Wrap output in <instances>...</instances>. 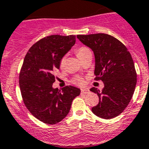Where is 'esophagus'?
Returning a JSON list of instances; mask_svg holds the SVG:
<instances>
[{"instance_id": "1", "label": "esophagus", "mask_w": 149, "mask_h": 149, "mask_svg": "<svg viewBox=\"0 0 149 149\" xmlns=\"http://www.w3.org/2000/svg\"><path fill=\"white\" fill-rule=\"evenodd\" d=\"M89 93V89H81V94H88Z\"/></svg>"}]
</instances>
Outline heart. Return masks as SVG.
<instances>
[{
  "mask_svg": "<svg viewBox=\"0 0 149 149\" xmlns=\"http://www.w3.org/2000/svg\"><path fill=\"white\" fill-rule=\"evenodd\" d=\"M89 52H90L89 49L87 47H85V46H81V47H79V48H77V49L75 50V54L77 55V56L80 59V60L82 58L83 56H85L86 54L89 53ZM65 56H63V57H62V58L60 59V63H59V64H60V66L61 67V68L63 67V65L65 64ZM73 83H74V84H77V85H83V84H84V79H83V77H81V76H76L75 77H74Z\"/></svg>",
  "mask_w": 149,
  "mask_h": 149,
  "instance_id": "1",
  "label": "heart"
}]
</instances>
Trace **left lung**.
<instances>
[{"label": "left lung", "mask_w": 149, "mask_h": 149, "mask_svg": "<svg viewBox=\"0 0 149 149\" xmlns=\"http://www.w3.org/2000/svg\"><path fill=\"white\" fill-rule=\"evenodd\" d=\"M77 37L94 52V80H101L104 84L101 93L95 87L90 89L99 98L92 111L102 119H113L127 107L136 87V72L132 56L125 45L108 34L77 35Z\"/></svg>", "instance_id": "left-lung-1"}]
</instances>
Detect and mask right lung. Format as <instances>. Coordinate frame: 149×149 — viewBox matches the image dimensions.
Segmentation results:
<instances>
[{
    "mask_svg": "<svg viewBox=\"0 0 149 149\" xmlns=\"http://www.w3.org/2000/svg\"><path fill=\"white\" fill-rule=\"evenodd\" d=\"M76 36L51 35L33 45L24 59L19 73L22 99L34 117L48 125L63 120L69 113L72 102L80 89L66 86L62 90L52 87L54 72L60 60L74 45Z\"/></svg>",
    "mask_w": 149,
    "mask_h": 149,
    "instance_id": "obj_1",
    "label": "right lung"
}]
</instances>
